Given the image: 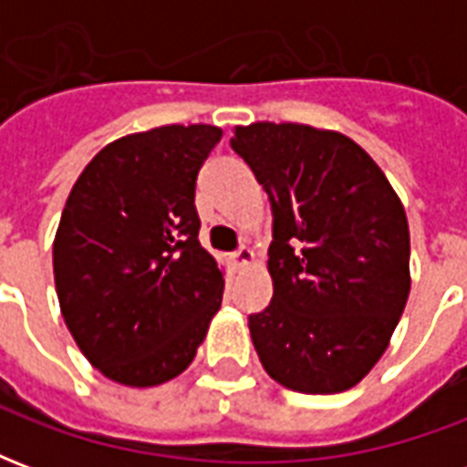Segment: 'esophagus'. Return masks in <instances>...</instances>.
Instances as JSON below:
<instances>
[{"instance_id":"esophagus-1","label":"esophagus","mask_w":467,"mask_h":467,"mask_svg":"<svg viewBox=\"0 0 467 467\" xmlns=\"http://www.w3.org/2000/svg\"><path fill=\"white\" fill-rule=\"evenodd\" d=\"M233 260L237 267H250L254 263V250L253 247H240V250H234L233 253Z\"/></svg>"}]
</instances>
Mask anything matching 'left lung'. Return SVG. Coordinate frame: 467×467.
Listing matches in <instances>:
<instances>
[{"instance_id": "obj_1", "label": "left lung", "mask_w": 467, "mask_h": 467, "mask_svg": "<svg viewBox=\"0 0 467 467\" xmlns=\"http://www.w3.org/2000/svg\"><path fill=\"white\" fill-rule=\"evenodd\" d=\"M233 150L273 202V303L250 315L275 382L307 395L355 388L375 368L410 295V230L370 154L335 130L234 127Z\"/></svg>"}]
</instances>
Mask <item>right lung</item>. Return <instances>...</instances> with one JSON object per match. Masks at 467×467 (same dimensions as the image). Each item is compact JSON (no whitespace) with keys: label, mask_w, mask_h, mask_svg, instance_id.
<instances>
[{"label":"right lung","mask_w":467,"mask_h":467,"mask_svg":"<svg viewBox=\"0 0 467 467\" xmlns=\"http://www.w3.org/2000/svg\"><path fill=\"white\" fill-rule=\"evenodd\" d=\"M223 140L214 124H164L102 147L77 177L55 234L59 310L109 380L154 388L190 368L223 305L194 180Z\"/></svg>","instance_id":"add662e5"}]
</instances>
